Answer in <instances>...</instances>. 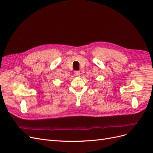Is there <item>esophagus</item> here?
Listing matches in <instances>:
<instances>
[{
    "label": "esophagus",
    "instance_id": "esophagus-1",
    "mask_svg": "<svg viewBox=\"0 0 153 153\" xmlns=\"http://www.w3.org/2000/svg\"><path fill=\"white\" fill-rule=\"evenodd\" d=\"M75 73L76 76H80V71H76Z\"/></svg>",
    "mask_w": 153,
    "mask_h": 153
}]
</instances>
